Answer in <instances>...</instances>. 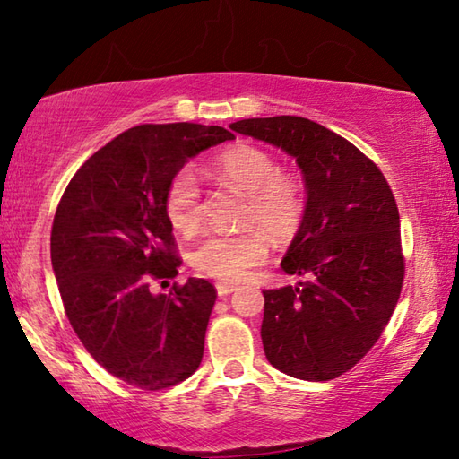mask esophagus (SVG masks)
Here are the masks:
<instances>
[{
    "instance_id": "obj_1",
    "label": "esophagus",
    "mask_w": 459,
    "mask_h": 459,
    "mask_svg": "<svg viewBox=\"0 0 459 459\" xmlns=\"http://www.w3.org/2000/svg\"><path fill=\"white\" fill-rule=\"evenodd\" d=\"M232 291H237V285H230V283H216V293H219V298H227Z\"/></svg>"
}]
</instances>
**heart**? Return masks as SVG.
Returning <instances> with one entry per match:
<instances>
[{
  "mask_svg": "<svg viewBox=\"0 0 459 459\" xmlns=\"http://www.w3.org/2000/svg\"><path fill=\"white\" fill-rule=\"evenodd\" d=\"M211 172L221 184L245 194L238 224L248 229L208 235L194 248L192 265L221 281H243L269 257V243L258 228L277 243H287L299 232L306 216L304 184L283 174L273 153L251 143L222 150L211 161ZM164 208L169 224L182 235L200 227L202 190L188 168L169 180Z\"/></svg>",
  "mask_w": 459,
  "mask_h": 459,
  "instance_id": "b5f03b06",
  "label": "heart"
}]
</instances>
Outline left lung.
<instances>
[{
    "label": "left lung",
    "mask_w": 459,
    "mask_h": 459,
    "mask_svg": "<svg viewBox=\"0 0 459 459\" xmlns=\"http://www.w3.org/2000/svg\"><path fill=\"white\" fill-rule=\"evenodd\" d=\"M240 135L281 147L306 182V216L281 261L298 285L265 290L261 340L277 370L332 380L364 359L397 306L405 259L399 208L359 147L295 115L243 119Z\"/></svg>",
    "instance_id": "left-lung-1"
}]
</instances>
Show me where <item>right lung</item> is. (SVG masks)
Returning a JSON list of instances; mask_svg holds the SVG:
<instances>
[{"label":"right lung","mask_w":459,"mask_h":459,"mask_svg":"<svg viewBox=\"0 0 459 459\" xmlns=\"http://www.w3.org/2000/svg\"><path fill=\"white\" fill-rule=\"evenodd\" d=\"M227 139L198 123L131 127L84 161L54 214L50 257L68 322L100 367L145 391L182 383L204 354L214 285L190 277L155 295L150 283L182 263L164 208L169 180Z\"/></svg>","instance_id":"add662e5"}]
</instances>
